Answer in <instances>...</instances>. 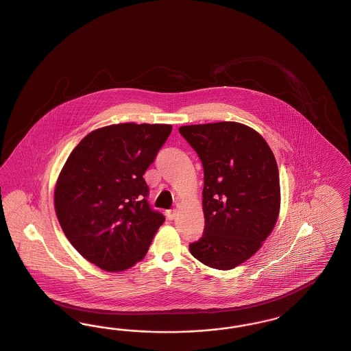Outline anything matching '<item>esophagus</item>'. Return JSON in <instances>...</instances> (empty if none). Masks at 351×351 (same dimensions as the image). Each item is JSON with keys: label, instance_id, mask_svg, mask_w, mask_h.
<instances>
[{"label": "esophagus", "instance_id": "obj_1", "mask_svg": "<svg viewBox=\"0 0 351 351\" xmlns=\"http://www.w3.org/2000/svg\"><path fill=\"white\" fill-rule=\"evenodd\" d=\"M176 215H178L176 210H167L166 211V217H167L169 220H173V219L176 218Z\"/></svg>", "mask_w": 351, "mask_h": 351}]
</instances>
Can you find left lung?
Returning a JSON list of instances; mask_svg holds the SVG:
<instances>
[{"instance_id": "8db88e82", "label": "left lung", "mask_w": 351, "mask_h": 351, "mask_svg": "<svg viewBox=\"0 0 351 351\" xmlns=\"http://www.w3.org/2000/svg\"><path fill=\"white\" fill-rule=\"evenodd\" d=\"M204 166L205 230L189 250L204 265L232 269L255 254L280 210L278 163L265 138L236 121L184 125Z\"/></svg>"}]
</instances>
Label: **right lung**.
Returning <instances> with one entry per match:
<instances>
[{
    "instance_id": "obj_1",
    "label": "right lung",
    "mask_w": 351,
    "mask_h": 351,
    "mask_svg": "<svg viewBox=\"0 0 351 351\" xmlns=\"http://www.w3.org/2000/svg\"><path fill=\"white\" fill-rule=\"evenodd\" d=\"M169 124L123 123L86 134L54 192L57 218L73 247L97 267L124 271L145 256L165 217L147 202V167Z\"/></svg>"
}]
</instances>
